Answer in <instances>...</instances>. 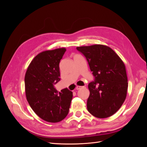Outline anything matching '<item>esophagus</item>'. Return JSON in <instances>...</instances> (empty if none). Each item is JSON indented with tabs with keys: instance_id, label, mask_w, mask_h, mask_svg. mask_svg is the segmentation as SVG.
Listing matches in <instances>:
<instances>
[{
	"instance_id": "34e87169",
	"label": "esophagus",
	"mask_w": 147,
	"mask_h": 147,
	"mask_svg": "<svg viewBox=\"0 0 147 147\" xmlns=\"http://www.w3.org/2000/svg\"><path fill=\"white\" fill-rule=\"evenodd\" d=\"M83 88V86H77V87H76V90H80V89H82Z\"/></svg>"
}]
</instances>
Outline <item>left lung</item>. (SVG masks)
Masks as SVG:
<instances>
[{
    "mask_svg": "<svg viewBox=\"0 0 147 147\" xmlns=\"http://www.w3.org/2000/svg\"><path fill=\"white\" fill-rule=\"evenodd\" d=\"M86 57L94 80L88 84V112L99 118L112 116L126 99L128 86L125 65L112 48L103 45L77 47Z\"/></svg>",
    "mask_w": 147,
    "mask_h": 147,
    "instance_id": "obj_1",
    "label": "left lung"
}]
</instances>
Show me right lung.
I'll return each mask as SVG.
<instances>
[{
    "label": "right lung",
    "instance_id": "obj_1",
    "mask_svg": "<svg viewBox=\"0 0 147 147\" xmlns=\"http://www.w3.org/2000/svg\"><path fill=\"white\" fill-rule=\"evenodd\" d=\"M64 48L39 53L31 61L24 78L26 98L38 116L47 122L57 123L69 113L73 93L67 88L58 93L54 84L60 81L59 63Z\"/></svg>",
    "mask_w": 147,
    "mask_h": 147
}]
</instances>
